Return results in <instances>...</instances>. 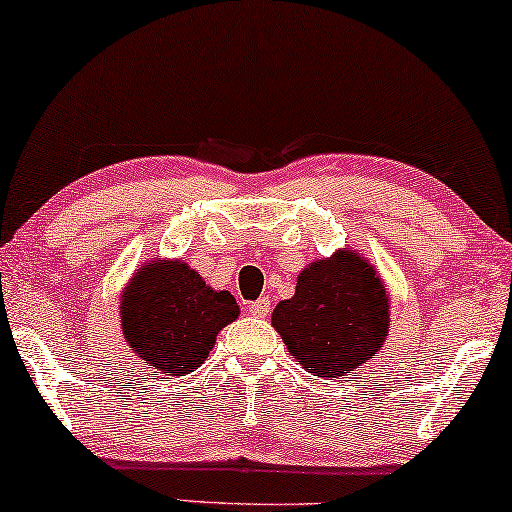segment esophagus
I'll list each match as a JSON object with an SVG mask.
<instances>
[{"mask_svg": "<svg viewBox=\"0 0 512 512\" xmlns=\"http://www.w3.org/2000/svg\"><path fill=\"white\" fill-rule=\"evenodd\" d=\"M247 312L249 314H254V317H265V314L270 312V300L268 298H258V300H254V303H249L247 305Z\"/></svg>", "mask_w": 512, "mask_h": 512, "instance_id": "1", "label": "esophagus"}]
</instances>
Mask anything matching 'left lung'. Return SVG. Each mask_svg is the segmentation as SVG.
<instances>
[{
    "label": "left lung",
    "mask_w": 512,
    "mask_h": 512,
    "mask_svg": "<svg viewBox=\"0 0 512 512\" xmlns=\"http://www.w3.org/2000/svg\"><path fill=\"white\" fill-rule=\"evenodd\" d=\"M272 326L307 373L342 377L380 352L389 298L373 265L338 251L300 272L293 298L272 312Z\"/></svg>",
    "instance_id": "8db88e82"
}]
</instances>
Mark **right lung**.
Listing matches in <instances>:
<instances>
[{"label":"right lung","instance_id":"obj_1","mask_svg":"<svg viewBox=\"0 0 512 512\" xmlns=\"http://www.w3.org/2000/svg\"><path fill=\"white\" fill-rule=\"evenodd\" d=\"M237 314L228 291H214L181 261L144 265L121 300V326L132 352L167 377L193 373Z\"/></svg>","mask_w":512,"mask_h":512}]
</instances>
